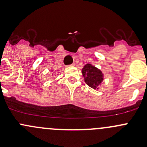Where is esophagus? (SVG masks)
Listing matches in <instances>:
<instances>
[{"mask_svg": "<svg viewBox=\"0 0 147 147\" xmlns=\"http://www.w3.org/2000/svg\"><path fill=\"white\" fill-rule=\"evenodd\" d=\"M75 63H72V65H69V66H70V67H72V66H75Z\"/></svg>", "mask_w": 147, "mask_h": 147, "instance_id": "1", "label": "esophagus"}]
</instances>
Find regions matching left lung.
<instances>
[{
  "mask_svg": "<svg viewBox=\"0 0 147 147\" xmlns=\"http://www.w3.org/2000/svg\"><path fill=\"white\" fill-rule=\"evenodd\" d=\"M84 82L94 90H99V86L104 80V74L97 67L90 63L84 65L82 69Z\"/></svg>",
  "mask_w": 147,
  "mask_h": 147,
  "instance_id": "left-lung-1",
  "label": "left lung"
}]
</instances>
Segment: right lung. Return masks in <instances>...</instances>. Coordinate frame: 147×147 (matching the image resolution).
I'll use <instances>...</instances> for the list:
<instances>
[{
  "mask_svg": "<svg viewBox=\"0 0 147 147\" xmlns=\"http://www.w3.org/2000/svg\"><path fill=\"white\" fill-rule=\"evenodd\" d=\"M53 75V74H52V75Z\"/></svg>",
  "mask_w": 147,
  "mask_h": 147,
  "instance_id": "obj_1",
  "label": "right lung"
}]
</instances>
